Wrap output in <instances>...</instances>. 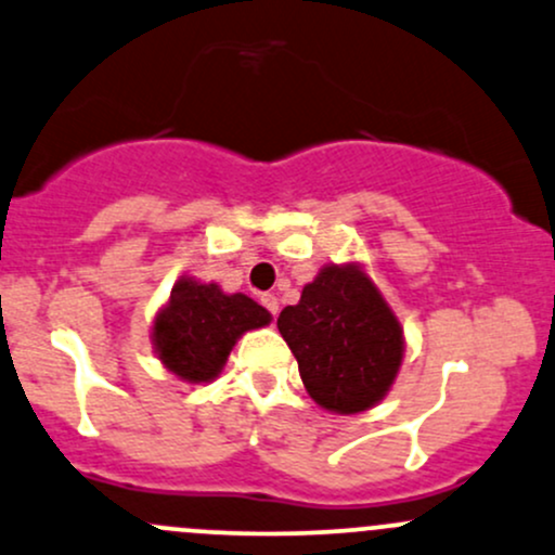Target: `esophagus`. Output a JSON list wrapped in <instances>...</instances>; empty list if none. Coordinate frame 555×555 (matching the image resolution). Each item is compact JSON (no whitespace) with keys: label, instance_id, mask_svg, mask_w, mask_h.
Returning <instances> with one entry per match:
<instances>
[{"label":"esophagus","instance_id":"obj_1","mask_svg":"<svg viewBox=\"0 0 555 555\" xmlns=\"http://www.w3.org/2000/svg\"><path fill=\"white\" fill-rule=\"evenodd\" d=\"M260 302H263V308L269 310L271 315L279 313V297L276 295H263V297H260Z\"/></svg>","mask_w":555,"mask_h":555}]
</instances>
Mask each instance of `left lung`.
<instances>
[{"label": "left lung", "instance_id": "obj_1", "mask_svg": "<svg viewBox=\"0 0 555 555\" xmlns=\"http://www.w3.org/2000/svg\"><path fill=\"white\" fill-rule=\"evenodd\" d=\"M310 399L358 415L386 397L404 358V331L358 263H328L276 321Z\"/></svg>", "mask_w": 555, "mask_h": 555}]
</instances>
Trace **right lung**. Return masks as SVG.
I'll return each mask as SVG.
<instances>
[{"instance_id":"obj_1","label":"right lung","mask_w":555,"mask_h":555,"mask_svg":"<svg viewBox=\"0 0 555 555\" xmlns=\"http://www.w3.org/2000/svg\"><path fill=\"white\" fill-rule=\"evenodd\" d=\"M271 313L247 295H227L219 284L182 276L154 318V349L162 365L188 384H208L224 371L245 331L263 328Z\"/></svg>"}]
</instances>
